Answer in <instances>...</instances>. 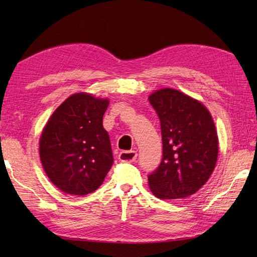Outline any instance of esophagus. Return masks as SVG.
Wrapping results in <instances>:
<instances>
[{"instance_id": "34e87169", "label": "esophagus", "mask_w": 257, "mask_h": 257, "mask_svg": "<svg viewBox=\"0 0 257 257\" xmlns=\"http://www.w3.org/2000/svg\"><path fill=\"white\" fill-rule=\"evenodd\" d=\"M137 158V153L134 150L122 151L119 154V160L124 163H133Z\"/></svg>"}]
</instances>
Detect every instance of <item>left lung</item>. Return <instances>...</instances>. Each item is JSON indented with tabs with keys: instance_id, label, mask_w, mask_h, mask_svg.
<instances>
[{
	"instance_id": "1",
	"label": "left lung",
	"mask_w": 257,
	"mask_h": 257,
	"mask_svg": "<svg viewBox=\"0 0 257 257\" xmlns=\"http://www.w3.org/2000/svg\"><path fill=\"white\" fill-rule=\"evenodd\" d=\"M162 132L163 158L148 176L151 192L161 199L193 195L211 176L219 153L212 116L198 100L175 89L149 96Z\"/></svg>"
}]
</instances>
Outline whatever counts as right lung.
Returning a JSON list of instances; mask_svg holds the SVG:
<instances>
[{"instance_id": "right-lung-1", "label": "right lung", "mask_w": 257, "mask_h": 257, "mask_svg": "<svg viewBox=\"0 0 257 257\" xmlns=\"http://www.w3.org/2000/svg\"><path fill=\"white\" fill-rule=\"evenodd\" d=\"M109 100L76 93L52 113L40 141L46 175L71 195L97 190L113 164L110 139L103 127Z\"/></svg>"}]
</instances>
